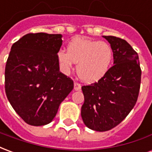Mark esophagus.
Wrapping results in <instances>:
<instances>
[{
  "label": "esophagus",
  "instance_id": "34e87169",
  "mask_svg": "<svg viewBox=\"0 0 152 152\" xmlns=\"http://www.w3.org/2000/svg\"><path fill=\"white\" fill-rule=\"evenodd\" d=\"M80 89H81V86L80 85L79 83H74V89H75V90H80Z\"/></svg>",
  "mask_w": 152,
  "mask_h": 152
}]
</instances>
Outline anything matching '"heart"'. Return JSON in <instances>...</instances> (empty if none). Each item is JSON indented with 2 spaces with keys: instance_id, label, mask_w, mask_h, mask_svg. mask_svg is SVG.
Returning <instances> with one entry per match:
<instances>
[{
  "instance_id": "obj_1",
  "label": "heart",
  "mask_w": 152,
  "mask_h": 152,
  "mask_svg": "<svg viewBox=\"0 0 152 152\" xmlns=\"http://www.w3.org/2000/svg\"><path fill=\"white\" fill-rule=\"evenodd\" d=\"M57 59L61 71L68 73L77 63L76 73L80 80L93 83L107 73L113 60L112 46L105 41L76 37L67 45V51L59 50Z\"/></svg>"
}]
</instances>
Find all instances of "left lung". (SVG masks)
<instances>
[{
    "mask_svg": "<svg viewBox=\"0 0 152 152\" xmlns=\"http://www.w3.org/2000/svg\"><path fill=\"white\" fill-rule=\"evenodd\" d=\"M102 37L112 46L114 65L98 82L81 87L82 120L89 129L99 132L115 127L134 108L142 75L138 55L126 40Z\"/></svg>",
    "mask_w": 152,
    "mask_h": 152,
    "instance_id": "8db88e82",
    "label": "left lung"
}]
</instances>
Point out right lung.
Here are the masks:
<instances>
[{"mask_svg": "<svg viewBox=\"0 0 152 152\" xmlns=\"http://www.w3.org/2000/svg\"><path fill=\"white\" fill-rule=\"evenodd\" d=\"M61 34L29 33L11 47L5 71V89L17 114L30 125L50 123L73 89L72 80L59 72L57 53Z\"/></svg>", "mask_w": 152, "mask_h": 152, "instance_id": "obj_1", "label": "right lung"}]
</instances>
